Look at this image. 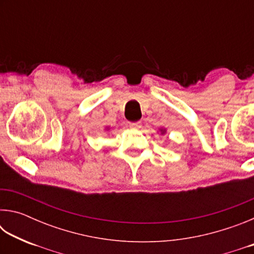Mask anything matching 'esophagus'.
I'll list each match as a JSON object with an SVG mask.
<instances>
[{
	"mask_svg": "<svg viewBox=\"0 0 254 254\" xmlns=\"http://www.w3.org/2000/svg\"><path fill=\"white\" fill-rule=\"evenodd\" d=\"M128 127L130 128H133V130H137L141 127V123L140 122H135V123H128Z\"/></svg>",
	"mask_w": 254,
	"mask_h": 254,
	"instance_id": "34e87169",
	"label": "esophagus"
}]
</instances>
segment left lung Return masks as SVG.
<instances>
[{"label": "left lung", "mask_w": 254, "mask_h": 254, "mask_svg": "<svg viewBox=\"0 0 254 254\" xmlns=\"http://www.w3.org/2000/svg\"><path fill=\"white\" fill-rule=\"evenodd\" d=\"M159 132H160V134H166V133H167V130H166V128L165 127H160V128H159Z\"/></svg>", "instance_id": "obj_1"}]
</instances>
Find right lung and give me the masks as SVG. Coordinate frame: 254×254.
I'll return each instance as SVG.
<instances>
[{"instance_id":"1","label":"right lung","mask_w":254,"mask_h":254,"mask_svg":"<svg viewBox=\"0 0 254 254\" xmlns=\"http://www.w3.org/2000/svg\"><path fill=\"white\" fill-rule=\"evenodd\" d=\"M105 130H106V131H109V130H110V127H105Z\"/></svg>"}]
</instances>
